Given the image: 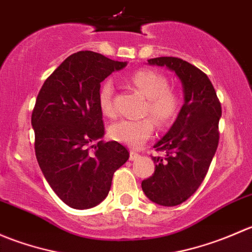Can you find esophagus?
Returning a JSON list of instances; mask_svg holds the SVG:
<instances>
[{
  "label": "esophagus",
  "mask_w": 252,
  "mask_h": 252,
  "mask_svg": "<svg viewBox=\"0 0 252 252\" xmlns=\"http://www.w3.org/2000/svg\"><path fill=\"white\" fill-rule=\"evenodd\" d=\"M139 156H140V155H139L138 152L130 151V156H129V158H130V161H135V159L139 158Z\"/></svg>",
  "instance_id": "obj_1"
}]
</instances>
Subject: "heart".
Masks as SVG:
<instances>
[{
  "mask_svg": "<svg viewBox=\"0 0 252 252\" xmlns=\"http://www.w3.org/2000/svg\"><path fill=\"white\" fill-rule=\"evenodd\" d=\"M130 81L147 98L145 114H150L159 126H167L178 114L180 107L179 95L168 88V79L162 73L152 69L136 70L130 77ZM114 85L111 79L102 83L98 90V107L103 116H116L113 105ZM155 130L151 118L122 119L110 126V136L114 141L129 147H140L149 140Z\"/></svg>",
  "mask_w": 252,
  "mask_h": 252,
  "instance_id": "obj_1",
  "label": "heart"
}]
</instances>
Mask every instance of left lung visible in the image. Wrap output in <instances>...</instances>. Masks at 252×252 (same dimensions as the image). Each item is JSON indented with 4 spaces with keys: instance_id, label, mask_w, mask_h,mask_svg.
Segmentation results:
<instances>
[{
    "instance_id": "obj_1",
    "label": "left lung",
    "mask_w": 252,
    "mask_h": 252,
    "mask_svg": "<svg viewBox=\"0 0 252 252\" xmlns=\"http://www.w3.org/2000/svg\"><path fill=\"white\" fill-rule=\"evenodd\" d=\"M173 70L180 79L184 103L166 135L155 144L164 157H152L155 173L141 188L152 202L177 206L187 201L204 182L220 140L218 123L222 107L215 88L202 70L177 57L147 61Z\"/></svg>"
}]
</instances>
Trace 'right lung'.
<instances>
[{"instance_id": "add662e5", "label": "right lung", "mask_w": 252, "mask_h": 252, "mask_svg": "<svg viewBox=\"0 0 252 252\" xmlns=\"http://www.w3.org/2000/svg\"><path fill=\"white\" fill-rule=\"evenodd\" d=\"M126 65L93 51L73 53L37 95L32 114L35 155L50 187L72 208L102 202L114 172L129 158L123 145L100 140L105 128L97 98L101 81Z\"/></svg>"}]
</instances>
